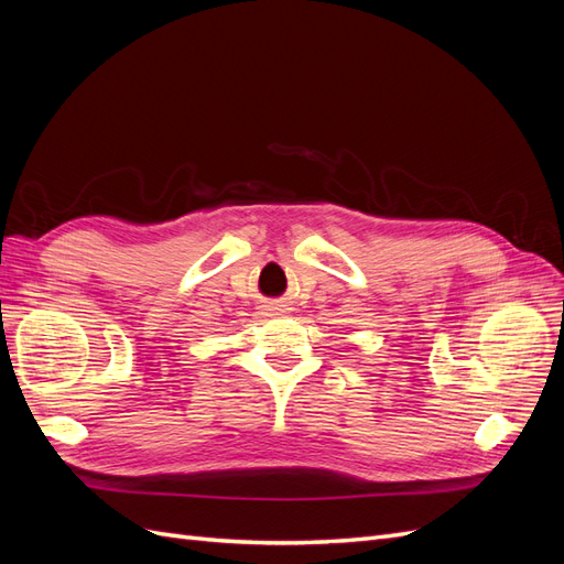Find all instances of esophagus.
Here are the masks:
<instances>
[{"mask_svg":"<svg viewBox=\"0 0 564 564\" xmlns=\"http://www.w3.org/2000/svg\"><path fill=\"white\" fill-rule=\"evenodd\" d=\"M272 311H278V313H286V308H272Z\"/></svg>","mask_w":564,"mask_h":564,"instance_id":"1","label":"esophagus"}]
</instances>
